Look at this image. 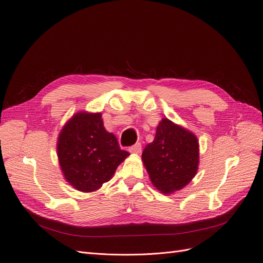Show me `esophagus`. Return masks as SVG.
Wrapping results in <instances>:
<instances>
[{
	"label": "esophagus",
	"instance_id": "1",
	"mask_svg": "<svg viewBox=\"0 0 263 263\" xmlns=\"http://www.w3.org/2000/svg\"><path fill=\"white\" fill-rule=\"evenodd\" d=\"M128 151L134 154H139L141 152V143H136V144L129 146Z\"/></svg>",
	"mask_w": 263,
	"mask_h": 263
}]
</instances>
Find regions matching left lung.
Instances as JSON below:
<instances>
[{
	"label": "left lung",
	"mask_w": 263,
	"mask_h": 263,
	"mask_svg": "<svg viewBox=\"0 0 263 263\" xmlns=\"http://www.w3.org/2000/svg\"><path fill=\"white\" fill-rule=\"evenodd\" d=\"M142 162L152 184L165 195L180 191L197 173L199 144L196 136L166 118L145 146Z\"/></svg>",
	"instance_id": "obj_1"
}]
</instances>
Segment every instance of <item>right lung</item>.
Here are the masks:
<instances>
[{
	"instance_id": "1",
	"label": "right lung",
	"mask_w": 263,
	"mask_h": 263,
	"mask_svg": "<svg viewBox=\"0 0 263 263\" xmlns=\"http://www.w3.org/2000/svg\"><path fill=\"white\" fill-rule=\"evenodd\" d=\"M101 112L80 111L64 125L57 139V156L67 182L84 193L108 182L129 155L103 126Z\"/></svg>"
}]
</instances>
